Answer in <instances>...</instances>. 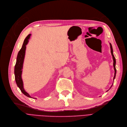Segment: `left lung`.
<instances>
[{
    "label": "left lung",
    "mask_w": 127,
    "mask_h": 127,
    "mask_svg": "<svg viewBox=\"0 0 127 127\" xmlns=\"http://www.w3.org/2000/svg\"><path fill=\"white\" fill-rule=\"evenodd\" d=\"M110 47H111V54H112V57H113V61H114V63H113V66H114V71H115V74H114V78L113 80H114L115 78L116 77V67H115V65H116V59H115V58L114 55H113V48H112V44L110 43ZM111 86V87H112Z\"/></svg>",
    "instance_id": "1"
}]
</instances>
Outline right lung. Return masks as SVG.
Returning <instances> with one entry per match:
<instances>
[{"instance_id":"1","label":"right lung","mask_w":127,"mask_h":127,"mask_svg":"<svg viewBox=\"0 0 127 127\" xmlns=\"http://www.w3.org/2000/svg\"><path fill=\"white\" fill-rule=\"evenodd\" d=\"M31 34H29L27 36L25 39L24 40V43L21 49L20 50L19 52L18 53L17 58H16V62L15 65V68H14V74H15V82L18 87L20 89L21 91L22 92L23 94L28 96V97L32 98L31 96H30V95L25 91V89H24V86H23V82L22 78V69H23L24 58H25V55L26 45L28 43L29 39H30V37H31ZM34 99H36V98H34Z\"/></svg>"}]
</instances>
